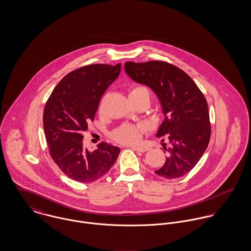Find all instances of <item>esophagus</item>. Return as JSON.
Instances as JSON below:
<instances>
[{
	"mask_svg": "<svg viewBox=\"0 0 251 251\" xmlns=\"http://www.w3.org/2000/svg\"><path fill=\"white\" fill-rule=\"evenodd\" d=\"M131 149L134 151H142V152L150 150V148L146 147V146H131Z\"/></svg>",
	"mask_w": 251,
	"mask_h": 251,
	"instance_id": "esophagus-1",
	"label": "esophagus"
}]
</instances>
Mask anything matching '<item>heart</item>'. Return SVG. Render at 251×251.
I'll return each mask as SVG.
<instances>
[{
    "instance_id": "b5f03b06",
    "label": "heart",
    "mask_w": 251,
    "mask_h": 251,
    "mask_svg": "<svg viewBox=\"0 0 251 251\" xmlns=\"http://www.w3.org/2000/svg\"><path fill=\"white\" fill-rule=\"evenodd\" d=\"M149 95V91L147 88L142 86H136L131 89L129 96L131 97H137L140 95ZM150 96V95H149ZM145 126L143 125L133 126L129 124H124L120 126L118 128H116L112 133L111 137L122 144H133L139 141L141 137V133L143 132Z\"/></svg>"
}]
</instances>
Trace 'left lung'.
Returning <instances> with one entry per match:
<instances>
[{
	"instance_id": "left-lung-1",
	"label": "left lung",
	"mask_w": 251,
	"mask_h": 251,
	"mask_svg": "<svg viewBox=\"0 0 251 251\" xmlns=\"http://www.w3.org/2000/svg\"><path fill=\"white\" fill-rule=\"evenodd\" d=\"M125 71L133 81L155 93L165 116L156 136L167 137L169 146L162 144L167 156L154 173L165 179L184 176L200 160L211 138L204 95L185 72L166 62H126Z\"/></svg>"
}]
</instances>
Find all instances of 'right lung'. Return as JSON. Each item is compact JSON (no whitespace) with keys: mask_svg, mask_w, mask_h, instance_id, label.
Wrapping results in <instances>:
<instances>
[{"mask_svg":"<svg viewBox=\"0 0 251 251\" xmlns=\"http://www.w3.org/2000/svg\"><path fill=\"white\" fill-rule=\"evenodd\" d=\"M121 64H96L68 73L55 87L43 111V128L50 155L69 178L93 182L115 163L120 148L106 142L89 151L82 133L94 121L101 97L118 78Z\"/></svg>","mask_w":251,"mask_h":251,"instance_id":"right-lung-1","label":"right lung"}]
</instances>
